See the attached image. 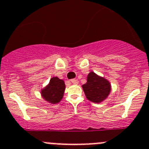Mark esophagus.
Here are the masks:
<instances>
[{"instance_id": "1", "label": "esophagus", "mask_w": 149, "mask_h": 149, "mask_svg": "<svg viewBox=\"0 0 149 149\" xmlns=\"http://www.w3.org/2000/svg\"><path fill=\"white\" fill-rule=\"evenodd\" d=\"M71 81L72 83H73V84H77L78 83H79V81H78V79H71Z\"/></svg>"}]
</instances>
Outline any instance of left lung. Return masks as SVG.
<instances>
[{
  "label": "left lung",
  "mask_w": 149,
  "mask_h": 149,
  "mask_svg": "<svg viewBox=\"0 0 149 149\" xmlns=\"http://www.w3.org/2000/svg\"><path fill=\"white\" fill-rule=\"evenodd\" d=\"M86 98L93 103H101L107 98L111 92V84L105 78L94 72L87 75V83L82 85Z\"/></svg>",
  "instance_id": "obj_1"
}]
</instances>
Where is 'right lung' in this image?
<instances>
[{
	"label": "right lung",
	"mask_w": 149,
	"mask_h": 149,
	"mask_svg": "<svg viewBox=\"0 0 149 149\" xmlns=\"http://www.w3.org/2000/svg\"><path fill=\"white\" fill-rule=\"evenodd\" d=\"M65 90V81L58 77H53L48 85L41 90V95L50 104H58L63 98Z\"/></svg>",
	"instance_id": "add662e5"
}]
</instances>
